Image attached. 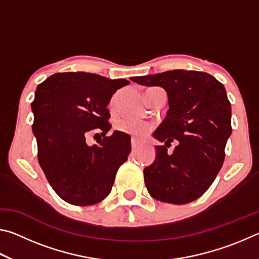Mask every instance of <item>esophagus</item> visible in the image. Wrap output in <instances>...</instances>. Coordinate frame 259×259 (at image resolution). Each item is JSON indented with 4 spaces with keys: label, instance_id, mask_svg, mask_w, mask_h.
Wrapping results in <instances>:
<instances>
[{
    "label": "esophagus",
    "instance_id": "esophagus-1",
    "mask_svg": "<svg viewBox=\"0 0 259 259\" xmlns=\"http://www.w3.org/2000/svg\"><path fill=\"white\" fill-rule=\"evenodd\" d=\"M138 145H139L138 140H136L135 138L131 139V147H133V150H134V148H137Z\"/></svg>",
    "mask_w": 259,
    "mask_h": 259
}]
</instances>
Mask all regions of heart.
Returning <instances> with one entry per match:
<instances>
[{"mask_svg":"<svg viewBox=\"0 0 259 259\" xmlns=\"http://www.w3.org/2000/svg\"><path fill=\"white\" fill-rule=\"evenodd\" d=\"M114 103V100H113ZM119 129L124 133H128L136 136V137H143L151 129V125L143 121L137 120H123L119 123Z\"/></svg>","mask_w":259,"mask_h":259,"instance_id":"b5f03b06","label":"heart"}]
</instances>
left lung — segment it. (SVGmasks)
Listing matches in <instances>:
<instances>
[{"label":"left lung","instance_id":"obj_1","mask_svg":"<svg viewBox=\"0 0 259 259\" xmlns=\"http://www.w3.org/2000/svg\"><path fill=\"white\" fill-rule=\"evenodd\" d=\"M131 81L166 91L169 109L153 137L167 147L174 140L179 142L172 153L166 146H155L154 162L144 169L148 193L174 204L199 199L221 170L232 134L231 104L224 85L208 73L184 69Z\"/></svg>","mask_w":259,"mask_h":259}]
</instances>
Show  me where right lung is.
Segmentation results:
<instances>
[{
    "mask_svg": "<svg viewBox=\"0 0 259 259\" xmlns=\"http://www.w3.org/2000/svg\"><path fill=\"white\" fill-rule=\"evenodd\" d=\"M124 78L98 74H54L38 84L32 103L33 134L38 163L61 199L74 205L98 203L111 193L117 169L128 159L130 136L111 129L107 106ZM102 131L99 145L89 147L86 135Z\"/></svg>",
    "mask_w": 259,
    "mask_h": 259,
    "instance_id": "obj_1",
    "label": "right lung"
}]
</instances>
